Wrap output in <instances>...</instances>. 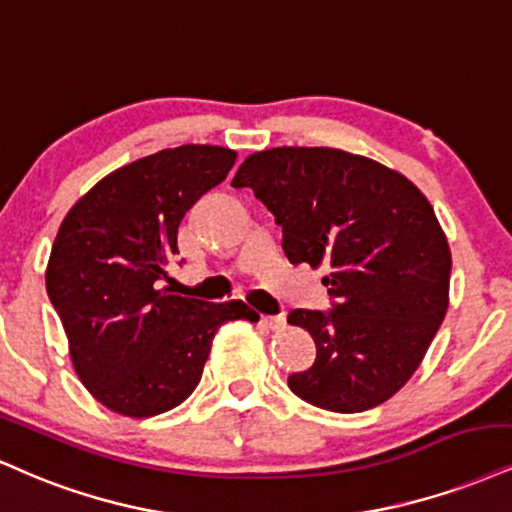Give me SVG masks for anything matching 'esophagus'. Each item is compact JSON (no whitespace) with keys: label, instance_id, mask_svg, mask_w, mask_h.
<instances>
[{"label":"esophagus","instance_id":"esophagus-1","mask_svg":"<svg viewBox=\"0 0 512 512\" xmlns=\"http://www.w3.org/2000/svg\"><path fill=\"white\" fill-rule=\"evenodd\" d=\"M261 323L270 330H282L285 328V316H261Z\"/></svg>","mask_w":512,"mask_h":512}]
</instances>
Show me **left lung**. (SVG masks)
Masks as SVG:
<instances>
[{"label": "left lung", "mask_w": 512, "mask_h": 512, "mask_svg": "<svg viewBox=\"0 0 512 512\" xmlns=\"http://www.w3.org/2000/svg\"><path fill=\"white\" fill-rule=\"evenodd\" d=\"M282 227L290 263L326 266L333 309H294L316 362L287 378L292 393L330 412H364L393 398L422 364L448 311L450 246L434 208L405 174L338 148H270L232 179Z\"/></svg>", "instance_id": "obj_1"}]
</instances>
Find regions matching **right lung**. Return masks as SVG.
Returning a JSON list of instances; mask_svg holds the SVG:
<instances>
[{"mask_svg": "<svg viewBox=\"0 0 512 512\" xmlns=\"http://www.w3.org/2000/svg\"><path fill=\"white\" fill-rule=\"evenodd\" d=\"M237 153L165 148L100 179L59 225L45 270L81 383L107 410L153 417L194 393L218 328L258 321L242 299L210 304L162 287L179 222L225 182Z\"/></svg>", "mask_w": 512, "mask_h": 512, "instance_id": "obj_1", "label": "right lung"}]
</instances>
